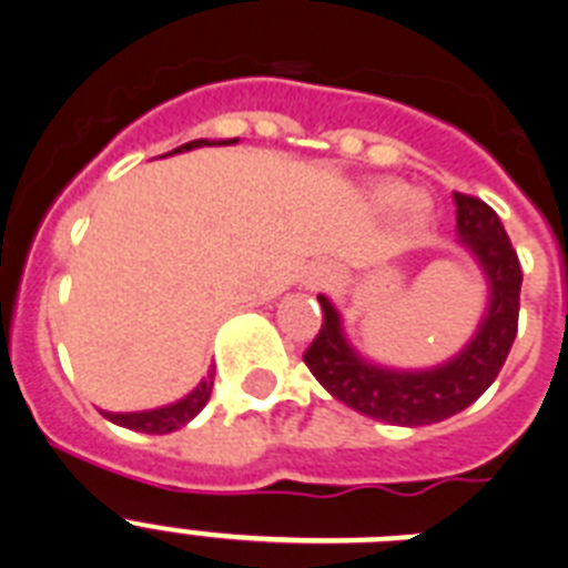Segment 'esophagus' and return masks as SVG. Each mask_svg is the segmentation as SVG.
<instances>
[{
  "label": "esophagus",
  "mask_w": 568,
  "mask_h": 568,
  "mask_svg": "<svg viewBox=\"0 0 568 568\" xmlns=\"http://www.w3.org/2000/svg\"><path fill=\"white\" fill-rule=\"evenodd\" d=\"M329 281H333V273L329 270H315V273H310V287H327Z\"/></svg>",
  "instance_id": "34e87169"
}]
</instances>
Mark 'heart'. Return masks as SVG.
Masks as SVG:
<instances>
[{
    "label": "heart",
    "instance_id": "obj_1",
    "mask_svg": "<svg viewBox=\"0 0 568 568\" xmlns=\"http://www.w3.org/2000/svg\"><path fill=\"white\" fill-rule=\"evenodd\" d=\"M375 202H378L381 207L393 210V207H400V204L409 202V193H406V190L400 187V184H384V187H381V190H375ZM413 210H415V213H420V210H424V204H420L418 199H415Z\"/></svg>",
    "mask_w": 568,
    "mask_h": 568
}]
</instances>
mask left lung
Wrapping results in <instances>:
<instances>
[{"instance_id":"obj_1","label":"left lung","mask_w":568,"mask_h":568,"mask_svg":"<svg viewBox=\"0 0 568 568\" xmlns=\"http://www.w3.org/2000/svg\"><path fill=\"white\" fill-rule=\"evenodd\" d=\"M460 244L478 258L489 281V307L478 333L446 364L418 373L386 369L355 353L341 329L338 310L318 295L324 324L304 353V364L324 389L366 418L398 426H426L453 418L498 378L518 335L520 261L498 213L475 195L455 193Z\"/></svg>"}]
</instances>
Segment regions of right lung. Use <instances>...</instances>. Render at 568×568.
I'll return each mask as SVG.
<instances>
[{"instance_id": "obj_1", "label": "right lung", "mask_w": 568, "mask_h": 568, "mask_svg": "<svg viewBox=\"0 0 568 568\" xmlns=\"http://www.w3.org/2000/svg\"><path fill=\"white\" fill-rule=\"evenodd\" d=\"M233 142H239V139H230V142H207V139H195V142H187V144H182V148H175L173 153H182V150H193V148H204V144H233ZM210 393H213V373H210L202 384L195 386L193 393L184 395V398L175 400V404L159 406V409H148V413H104V418L113 420V424H119V426H128V429H135V433L168 435V433H175V429H182L184 424H190L195 415L202 413L204 404L210 400Z\"/></svg>"}]
</instances>
